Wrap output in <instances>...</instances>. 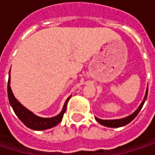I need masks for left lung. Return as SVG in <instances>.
Listing matches in <instances>:
<instances>
[{
    "instance_id": "obj_1",
    "label": "left lung",
    "mask_w": 155,
    "mask_h": 155,
    "mask_svg": "<svg viewBox=\"0 0 155 155\" xmlns=\"http://www.w3.org/2000/svg\"><path fill=\"white\" fill-rule=\"evenodd\" d=\"M147 93H148V89L146 90V93H145V96H144V100H143V102L141 103L139 108H137L131 116H128V117H125V118H122V119H114V120H104V119H100V118L96 117V120H97L100 124H101V125H103V126H105V127H123V126L127 125V124L130 123V122L137 116V114L139 113V111L141 110V108H142L143 103H144V101H145V100H146V98H147Z\"/></svg>"
}]
</instances>
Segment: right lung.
<instances>
[{"label": "right lung", "mask_w": 155, "mask_h": 155, "mask_svg": "<svg viewBox=\"0 0 155 155\" xmlns=\"http://www.w3.org/2000/svg\"><path fill=\"white\" fill-rule=\"evenodd\" d=\"M9 74H10V72H9ZM8 98H9L10 104L13 108L17 117L22 121V123L26 127H28V128L33 129V130H45V129L51 128V127L56 126L58 123H60V121L63 119L64 114L66 109L67 102L70 99V97L67 99V101H65V103L64 105L62 112L59 115H57L54 117L45 118V117H40L34 115L31 111H29L28 109L23 107L16 100L12 91L11 86H10V78L8 81Z\"/></svg>", "instance_id": "right-lung-1"}]
</instances>
